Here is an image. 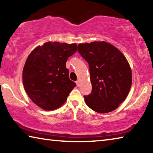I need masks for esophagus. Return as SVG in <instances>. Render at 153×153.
<instances>
[{"label": "esophagus", "instance_id": "esophagus-1", "mask_svg": "<svg viewBox=\"0 0 153 153\" xmlns=\"http://www.w3.org/2000/svg\"><path fill=\"white\" fill-rule=\"evenodd\" d=\"M76 84H77V86H79V84H80V80L79 79H77V81H76Z\"/></svg>", "mask_w": 153, "mask_h": 153}]
</instances>
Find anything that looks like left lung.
Returning <instances> with one entry per match:
<instances>
[{"instance_id":"left-lung-1","label":"left lung","mask_w":153,"mask_h":153,"mask_svg":"<svg viewBox=\"0 0 153 153\" xmlns=\"http://www.w3.org/2000/svg\"><path fill=\"white\" fill-rule=\"evenodd\" d=\"M77 51L89 64L92 91L84 97L86 104L100 113L115 110L128 97L132 82L126 56L105 41L79 44Z\"/></svg>"}]
</instances>
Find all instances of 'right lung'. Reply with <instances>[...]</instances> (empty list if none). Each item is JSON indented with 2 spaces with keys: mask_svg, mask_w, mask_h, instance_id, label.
<instances>
[{
  "mask_svg": "<svg viewBox=\"0 0 153 153\" xmlns=\"http://www.w3.org/2000/svg\"><path fill=\"white\" fill-rule=\"evenodd\" d=\"M77 51L76 43L47 42L31 52L23 69L25 92L33 103L45 111L63 105L76 83L69 79L66 62Z\"/></svg>",
  "mask_w": 153,
  "mask_h": 153,
  "instance_id": "right-lung-1",
  "label": "right lung"
}]
</instances>
